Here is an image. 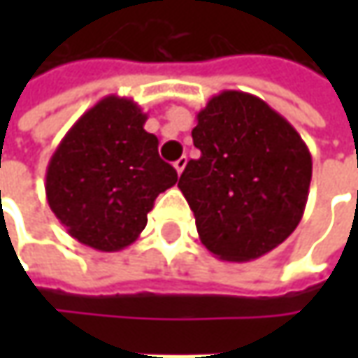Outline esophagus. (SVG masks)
<instances>
[{"mask_svg": "<svg viewBox=\"0 0 358 358\" xmlns=\"http://www.w3.org/2000/svg\"><path fill=\"white\" fill-rule=\"evenodd\" d=\"M185 165H187V157H179L177 161H175V169H177V173H179V175L183 173Z\"/></svg>", "mask_w": 358, "mask_h": 358, "instance_id": "obj_1", "label": "esophagus"}]
</instances>
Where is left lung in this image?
Here are the masks:
<instances>
[{
  "label": "left lung",
  "instance_id": "8db88e82",
  "mask_svg": "<svg viewBox=\"0 0 358 358\" xmlns=\"http://www.w3.org/2000/svg\"><path fill=\"white\" fill-rule=\"evenodd\" d=\"M201 151L179 179L201 243L221 261L245 263L279 247L299 225L313 159L296 129L263 99L221 91L191 131Z\"/></svg>",
  "mask_w": 358,
  "mask_h": 358
}]
</instances>
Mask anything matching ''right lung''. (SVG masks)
Wrapping results in <instances>:
<instances>
[{
  "label": "right lung",
  "mask_w": 358,
  "mask_h": 358,
  "mask_svg": "<svg viewBox=\"0 0 358 358\" xmlns=\"http://www.w3.org/2000/svg\"><path fill=\"white\" fill-rule=\"evenodd\" d=\"M145 121L147 113L133 99L107 95L77 119L49 159V207L91 249L113 253L131 245L159 193L177 183Z\"/></svg>",
  "instance_id": "obj_1"
}]
</instances>
